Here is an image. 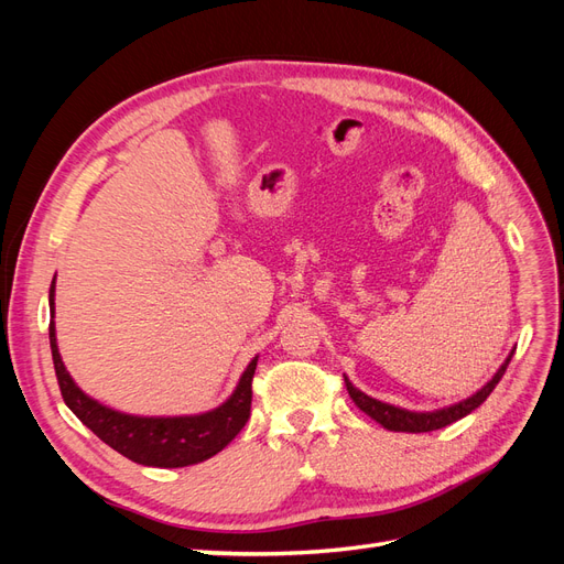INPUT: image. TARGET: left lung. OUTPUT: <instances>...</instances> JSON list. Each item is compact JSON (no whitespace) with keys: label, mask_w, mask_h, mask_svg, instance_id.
<instances>
[{"label":"left lung","mask_w":564,"mask_h":564,"mask_svg":"<svg viewBox=\"0 0 564 564\" xmlns=\"http://www.w3.org/2000/svg\"><path fill=\"white\" fill-rule=\"evenodd\" d=\"M513 352L506 357V362L499 367L497 373H494L491 381H487L480 390L475 392V395L460 400L456 404L435 409V412H409V409L388 404V402H381V400H373V398L367 395V392L357 390L348 379H346V388H348V395L352 398V402L360 406L367 416H371L373 421L381 423L383 429L395 431V433H431V431L445 429V425L468 416L473 409L480 406L489 398V392L497 388V383L501 381V377L506 373V367L510 362V357H513Z\"/></svg>","instance_id":"8db88e82"}]
</instances>
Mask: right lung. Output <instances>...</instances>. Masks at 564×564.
Returning <instances> with one entry per match:
<instances>
[{
  "label": "right lung",
  "instance_id": "1",
  "mask_svg": "<svg viewBox=\"0 0 564 564\" xmlns=\"http://www.w3.org/2000/svg\"><path fill=\"white\" fill-rule=\"evenodd\" d=\"M54 292L56 278L48 289V344L61 395L65 404L70 406V412L115 452L141 466L183 468L212 458L226 445H230L232 437L245 429L251 412V379L259 357H253L249 362L232 395L220 406L212 409V412L195 416H131L124 412H115V409L89 398L67 373L56 344Z\"/></svg>",
  "mask_w": 564,
  "mask_h": 564
}]
</instances>
